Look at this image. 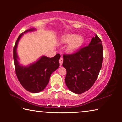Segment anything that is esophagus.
<instances>
[{
    "instance_id": "1",
    "label": "esophagus",
    "mask_w": 122,
    "mask_h": 122,
    "mask_svg": "<svg viewBox=\"0 0 122 122\" xmlns=\"http://www.w3.org/2000/svg\"><path fill=\"white\" fill-rule=\"evenodd\" d=\"M63 61V59L62 58V57H61V58L60 59V60H59V63H60V66L62 65Z\"/></svg>"
}]
</instances>
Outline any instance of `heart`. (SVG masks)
<instances>
[{
    "instance_id": "1",
    "label": "heart",
    "mask_w": 122,
    "mask_h": 122,
    "mask_svg": "<svg viewBox=\"0 0 122 122\" xmlns=\"http://www.w3.org/2000/svg\"><path fill=\"white\" fill-rule=\"evenodd\" d=\"M62 41L63 43H68L67 51L70 53H73L81 47L83 42V38L79 35L69 34L63 37Z\"/></svg>"
}]
</instances>
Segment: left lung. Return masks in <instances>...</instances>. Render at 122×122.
Returning <instances> with one entry per match:
<instances>
[{"mask_svg": "<svg viewBox=\"0 0 122 122\" xmlns=\"http://www.w3.org/2000/svg\"><path fill=\"white\" fill-rule=\"evenodd\" d=\"M62 66L67 71L65 83L74 93L80 94L92 87L102 66V43L96 35L88 46L73 54L63 55Z\"/></svg>", "mask_w": 122, "mask_h": 122, "instance_id": "obj_1", "label": "left lung"}]
</instances>
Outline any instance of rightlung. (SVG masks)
<instances>
[{
    "label": "right lung",
    "mask_w": 122,
    "mask_h": 122,
    "mask_svg": "<svg viewBox=\"0 0 122 122\" xmlns=\"http://www.w3.org/2000/svg\"><path fill=\"white\" fill-rule=\"evenodd\" d=\"M36 30V28H32L20 34L13 48V59L16 76L22 86L32 93H38L46 88L51 74L58 69L59 60L60 58V55L57 54L51 58L46 56H41L36 61L27 66L20 63L17 54V47L19 40L24 34Z\"/></svg>",
    "instance_id": "obj_1"
}]
</instances>
